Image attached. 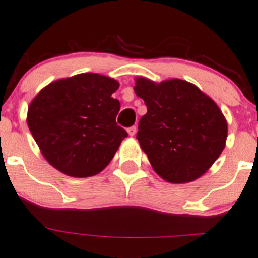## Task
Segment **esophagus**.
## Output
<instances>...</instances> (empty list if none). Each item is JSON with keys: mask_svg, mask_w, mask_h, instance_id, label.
I'll return each instance as SVG.
<instances>
[{"mask_svg": "<svg viewBox=\"0 0 258 258\" xmlns=\"http://www.w3.org/2000/svg\"><path fill=\"white\" fill-rule=\"evenodd\" d=\"M137 130H138L137 126H130V128L128 129V134L130 135V137H134V135L137 134Z\"/></svg>", "mask_w": 258, "mask_h": 258, "instance_id": "1", "label": "esophagus"}]
</instances>
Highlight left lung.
Masks as SVG:
<instances>
[{
	"label": "left lung",
	"mask_w": 258,
	"mask_h": 258,
	"mask_svg": "<svg viewBox=\"0 0 258 258\" xmlns=\"http://www.w3.org/2000/svg\"><path fill=\"white\" fill-rule=\"evenodd\" d=\"M134 91L147 107L137 139L153 170L173 184L204 175L228 137L227 120L215 101L181 79L155 83L139 77Z\"/></svg>",
	"instance_id": "1"
}]
</instances>
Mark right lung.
Here are the masks:
<instances>
[{"label": "right lung", "instance_id": "add662e5", "mask_svg": "<svg viewBox=\"0 0 258 258\" xmlns=\"http://www.w3.org/2000/svg\"><path fill=\"white\" fill-rule=\"evenodd\" d=\"M119 83L96 73L58 79L30 102L27 123L46 161L74 178L102 172L128 133L115 123Z\"/></svg>", "mask_w": 258, "mask_h": 258}]
</instances>
